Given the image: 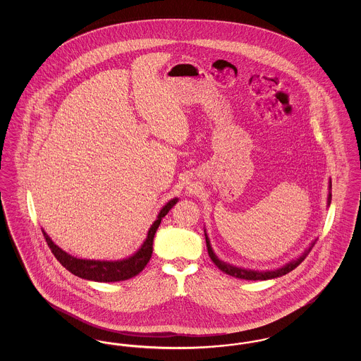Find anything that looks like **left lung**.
I'll return each instance as SVG.
<instances>
[{
    "label": "left lung",
    "mask_w": 361,
    "mask_h": 361,
    "mask_svg": "<svg viewBox=\"0 0 361 361\" xmlns=\"http://www.w3.org/2000/svg\"><path fill=\"white\" fill-rule=\"evenodd\" d=\"M331 189V181H329V190ZM330 202H331V193L329 192V197H327V206H330ZM204 235H206V243L207 250H208V256L212 259V262L224 272L226 275L234 276V277H238V279H243V280H269V279H275V277H280V276L287 275L288 272L293 271L305 258L309 255L311 247L314 246L315 240L311 243L309 249L296 259H292L291 262L286 264L284 267L275 269V271H252V269H245V268H238V267H234V265H230L227 262H224L222 259L216 257V255L214 253L212 247H211V243L208 240V235H207L206 231H204Z\"/></svg>",
    "instance_id": "8db88e82"
}]
</instances>
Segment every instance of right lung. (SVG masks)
<instances>
[{"instance_id":"obj_1","label":"right lung","mask_w":361,"mask_h":361,"mask_svg":"<svg viewBox=\"0 0 361 361\" xmlns=\"http://www.w3.org/2000/svg\"><path fill=\"white\" fill-rule=\"evenodd\" d=\"M177 202H178V199L174 197L162 207V209L159 211V214L157 216V221L149 228L147 237L142 243V246L137 249V252H135L130 257L118 259V261L82 259V258L70 256L69 253H66L65 250H62L52 242L51 238L46 234L44 230H43V235L51 249L52 255L73 275L78 276L81 279H86V280H92V281H100V283L123 281V280L137 276L145 269V267L147 265L149 259L152 258V253H153L155 231L161 224L162 218L171 211V208Z\"/></svg>"}]
</instances>
